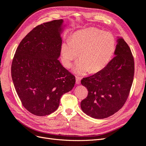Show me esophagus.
I'll list each match as a JSON object with an SVG mask.
<instances>
[{
    "label": "esophagus",
    "mask_w": 146,
    "mask_h": 146,
    "mask_svg": "<svg viewBox=\"0 0 146 146\" xmlns=\"http://www.w3.org/2000/svg\"><path fill=\"white\" fill-rule=\"evenodd\" d=\"M80 82H81V78L76 77V84H79L80 83Z\"/></svg>",
    "instance_id": "1"
}]
</instances>
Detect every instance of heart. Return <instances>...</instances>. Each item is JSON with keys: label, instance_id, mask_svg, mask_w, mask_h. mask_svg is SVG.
<instances>
[{"label": "heart", "instance_id": "1", "mask_svg": "<svg viewBox=\"0 0 146 146\" xmlns=\"http://www.w3.org/2000/svg\"><path fill=\"white\" fill-rule=\"evenodd\" d=\"M116 41L113 34L95 28H88L75 33L69 42L63 44V63L69 68L80 54L81 60L74 72L78 75L97 73L106 67L115 50Z\"/></svg>", "mask_w": 146, "mask_h": 146}]
</instances>
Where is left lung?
Returning <instances> with one entry per match:
<instances>
[{
	"instance_id": "obj_1",
	"label": "left lung",
	"mask_w": 146,
	"mask_h": 146,
	"mask_svg": "<svg viewBox=\"0 0 146 146\" xmlns=\"http://www.w3.org/2000/svg\"><path fill=\"white\" fill-rule=\"evenodd\" d=\"M114 54L103 70L81 81L88 94L80 106L83 112L92 118L111 116L123 106L129 95L134 76V59L123 38L117 39Z\"/></svg>"
}]
</instances>
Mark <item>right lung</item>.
Wrapping results in <instances>:
<instances>
[{
	"label": "right lung",
	"instance_id": "right-lung-1",
	"mask_svg": "<svg viewBox=\"0 0 146 146\" xmlns=\"http://www.w3.org/2000/svg\"><path fill=\"white\" fill-rule=\"evenodd\" d=\"M63 19L44 23L30 31L17 47L11 77L23 107L37 116L57 109L62 95L71 90L75 77L58 60Z\"/></svg>",
	"mask_w": 146,
	"mask_h": 146
}]
</instances>
